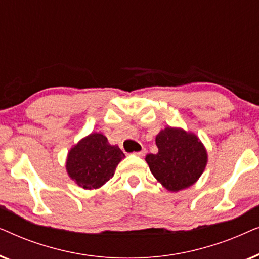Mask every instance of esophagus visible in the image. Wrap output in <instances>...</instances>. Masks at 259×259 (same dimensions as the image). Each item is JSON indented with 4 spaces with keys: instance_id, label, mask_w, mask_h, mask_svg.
<instances>
[{
    "instance_id": "1",
    "label": "esophagus",
    "mask_w": 259,
    "mask_h": 259,
    "mask_svg": "<svg viewBox=\"0 0 259 259\" xmlns=\"http://www.w3.org/2000/svg\"><path fill=\"white\" fill-rule=\"evenodd\" d=\"M134 154L139 155V157H143V155L146 154V148H143V150L139 151V152H136V153H134Z\"/></svg>"
}]
</instances>
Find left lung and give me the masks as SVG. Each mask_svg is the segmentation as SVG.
<instances>
[{
	"label": "left lung",
	"instance_id": "1",
	"mask_svg": "<svg viewBox=\"0 0 259 259\" xmlns=\"http://www.w3.org/2000/svg\"><path fill=\"white\" fill-rule=\"evenodd\" d=\"M158 153L147 154L145 160L154 178L168 191L186 189L203 173L206 151L194 134L167 127L155 138Z\"/></svg>",
	"mask_w": 259,
	"mask_h": 259
}]
</instances>
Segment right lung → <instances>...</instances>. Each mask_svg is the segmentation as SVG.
Here are the masks:
<instances>
[{
  "label": "right lung",
  "instance_id": "right-lung-1",
  "mask_svg": "<svg viewBox=\"0 0 259 259\" xmlns=\"http://www.w3.org/2000/svg\"><path fill=\"white\" fill-rule=\"evenodd\" d=\"M125 154L108 144L101 133H92L74 146L67 158V171L76 184L86 190L98 189L114 176Z\"/></svg>",
  "mask_w": 259,
  "mask_h": 259
}]
</instances>
